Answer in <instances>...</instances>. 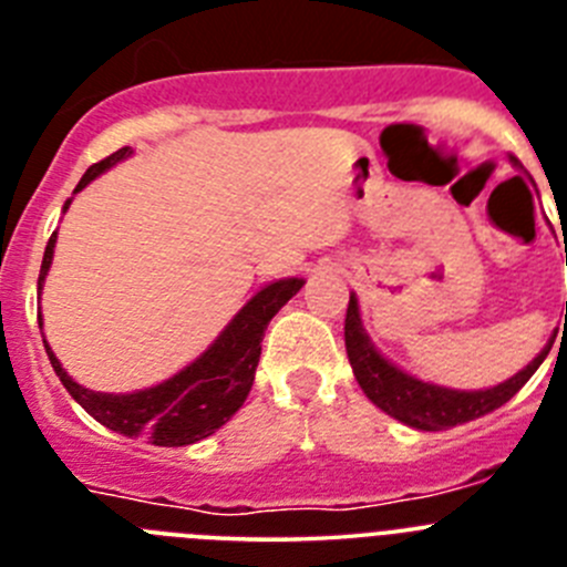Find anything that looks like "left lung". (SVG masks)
<instances>
[{"instance_id":"1","label":"left lung","mask_w":567,"mask_h":567,"mask_svg":"<svg viewBox=\"0 0 567 567\" xmlns=\"http://www.w3.org/2000/svg\"><path fill=\"white\" fill-rule=\"evenodd\" d=\"M343 334L346 354H349L352 372L365 398L372 400L380 412L400 420V423L412 425V429H420V432H445V429H454V425L483 417V414L494 412L503 403H508L528 383L530 374L543 365V360L550 352V346H554V338H557L554 334L545 343L543 352L530 360L525 369H519L514 378L503 380L497 385H488V389H474V392H468V389H449V385L414 378V374L403 372L400 365H394L389 358H383L374 349L372 338L365 334L358 295L354 292L349 295Z\"/></svg>"}]
</instances>
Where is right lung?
Returning <instances> with one entry per match:
<instances>
[{"label":"right lung","instance_id":"add662e5","mask_svg":"<svg viewBox=\"0 0 567 567\" xmlns=\"http://www.w3.org/2000/svg\"><path fill=\"white\" fill-rule=\"evenodd\" d=\"M130 155H133V150L122 147L107 155L104 162L93 164L82 175V182L76 184L73 195L82 193L93 178L107 173L110 167H115ZM70 202L73 198L64 202L62 213H68ZM56 235L59 233L50 235L48 247H44L39 295H42L44 278H48V269L53 264ZM303 284H307L303 278H280L267 284V287H260L193 363L184 365L182 372H175L164 383L138 389V392L110 394L84 389L64 372L48 340H44V352H48L50 365H53V372L59 374L62 385L70 392V398L76 400L90 417L107 425L110 432H118L124 437H150L155 445H167V449L193 445L218 432L244 405L249 389H252L255 369H258L260 358V340H264L269 320L278 315V309L292 295L300 292ZM39 329H42V315H39Z\"/></svg>","mask_w":567,"mask_h":567}]
</instances>
